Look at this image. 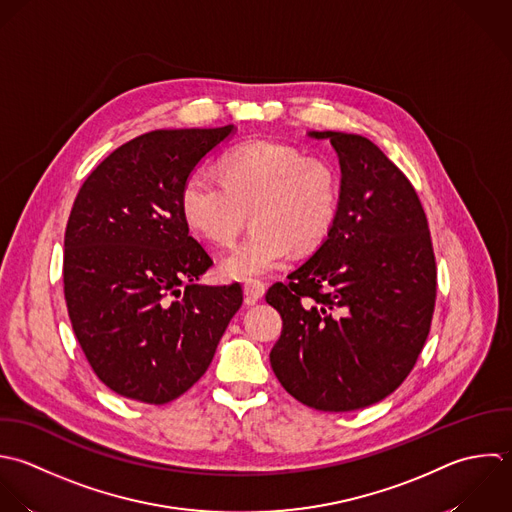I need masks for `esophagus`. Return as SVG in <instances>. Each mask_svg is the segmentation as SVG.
Wrapping results in <instances>:
<instances>
[{"label":"esophagus","mask_w":512,"mask_h":512,"mask_svg":"<svg viewBox=\"0 0 512 512\" xmlns=\"http://www.w3.org/2000/svg\"><path fill=\"white\" fill-rule=\"evenodd\" d=\"M243 291H245L247 303L253 305L255 301H259L265 295V283H261V281H245Z\"/></svg>","instance_id":"34e87169"}]
</instances>
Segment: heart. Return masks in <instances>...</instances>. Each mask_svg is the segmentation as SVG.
Listing matches in <instances>:
<instances>
[{"instance_id":"heart-1","label":"heart","mask_w":512,"mask_h":512,"mask_svg":"<svg viewBox=\"0 0 512 512\" xmlns=\"http://www.w3.org/2000/svg\"><path fill=\"white\" fill-rule=\"evenodd\" d=\"M335 173L285 143L253 141L225 155L221 175L195 169L181 193L187 225L227 245L239 233L247 207L253 229L221 259L229 279H255L283 267L291 249L323 241L337 215Z\"/></svg>"}]
</instances>
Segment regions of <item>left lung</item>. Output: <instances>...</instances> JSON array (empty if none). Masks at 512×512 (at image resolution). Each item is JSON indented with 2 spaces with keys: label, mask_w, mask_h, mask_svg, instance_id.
<instances>
[{
  "label": "left lung",
  "mask_w": 512,
  "mask_h": 512,
  "mask_svg": "<svg viewBox=\"0 0 512 512\" xmlns=\"http://www.w3.org/2000/svg\"><path fill=\"white\" fill-rule=\"evenodd\" d=\"M339 155L341 193L323 245L265 299L283 319L271 367L299 403L329 413L389 397L431 331L437 263L419 195L367 137L311 131Z\"/></svg>",
  "instance_id": "8db88e82"
}]
</instances>
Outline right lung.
Segmentation results:
<instances>
[{"label": "right lung", "mask_w": 512, "mask_h": 512, "mask_svg": "<svg viewBox=\"0 0 512 512\" xmlns=\"http://www.w3.org/2000/svg\"><path fill=\"white\" fill-rule=\"evenodd\" d=\"M233 131L143 133L107 155L73 201L63 241L67 313L93 373L121 397L149 405L181 397L243 303L239 283H195L213 259L181 209L187 177Z\"/></svg>", "instance_id": "right-lung-1"}]
</instances>
